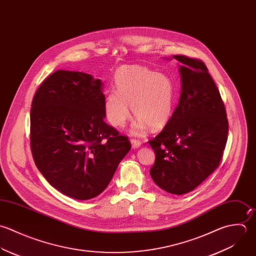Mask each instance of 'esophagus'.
Listing matches in <instances>:
<instances>
[{
  "instance_id": "1",
  "label": "esophagus",
  "mask_w": 256,
  "mask_h": 256,
  "mask_svg": "<svg viewBox=\"0 0 256 256\" xmlns=\"http://www.w3.org/2000/svg\"><path fill=\"white\" fill-rule=\"evenodd\" d=\"M131 144H132V147L134 148V149H137V148H139L140 146H141V141H139V140H136V139H131Z\"/></svg>"
}]
</instances>
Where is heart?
<instances>
[{"instance_id":"1","label":"heart","mask_w":256,"mask_h":256,"mask_svg":"<svg viewBox=\"0 0 256 256\" xmlns=\"http://www.w3.org/2000/svg\"><path fill=\"white\" fill-rule=\"evenodd\" d=\"M114 84L116 91H110L104 102L105 115L113 126L126 124L131 115L129 103L137 116L135 134H142L149 126L160 130L169 123L176 100L170 76L143 66H123L115 72Z\"/></svg>"}]
</instances>
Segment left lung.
I'll list each match as a JSON object with an SVG mask.
<instances>
[{"label":"left lung","instance_id":"obj_1","mask_svg":"<svg viewBox=\"0 0 256 256\" xmlns=\"http://www.w3.org/2000/svg\"><path fill=\"white\" fill-rule=\"evenodd\" d=\"M182 66V93L169 123L149 144L156 159L150 174L162 190L184 194L216 170L228 141L224 101L206 64L174 56Z\"/></svg>","mask_w":256,"mask_h":256}]
</instances>
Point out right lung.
<instances>
[{
    "label": "right lung",
    "instance_id": "right-lung-1",
    "mask_svg": "<svg viewBox=\"0 0 256 256\" xmlns=\"http://www.w3.org/2000/svg\"><path fill=\"white\" fill-rule=\"evenodd\" d=\"M100 80L58 70L38 88L30 109V149L46 180L64 194H100L129 152L127 136L107 125Z\"/></svg>",
    "mask_w": 256,
    "mask_h": 256
}]
</instances>
